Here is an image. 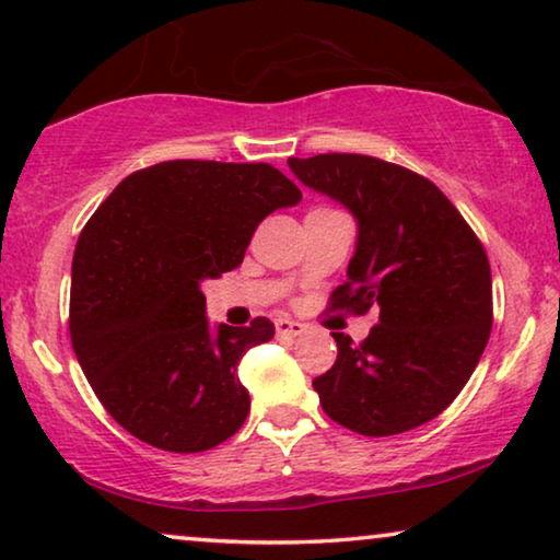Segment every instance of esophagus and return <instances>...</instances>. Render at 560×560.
I'll list each match as a JSON object with an SVG mask.
<instances>
[{"label":"esophagus","instance_id":"1","mask_svg":"<svg viewBox=\"0 0 560 560\" xmlns=\"http://www.w3.org/2000/svg\"><path fill=\"white\" fill-rule=\"evenodd\" d=\"M306 327L302 322H294V319H287V316H281L277 319V334L279 337H299V334H304Z\"/></svg>","mask_w":560,"mask_h":560}]
</instances>
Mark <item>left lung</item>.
Segmentation results:
<instances>
[{
	"mask_svg": "<svg viewBox=\"0 0 560 560\" xmlns=\"http://www.w3.org/2000/svg\"><path fill=\"white\" fill-rule=\"evenodd\" d=\"M289 168L357 221L347 283L331 306L380 322L362 345L345 334L312 385L334 422L366 438L415 430L460 395L493 327L486 248L435 183L372 155L289 158Z\"/></svg>",
	"mask_w": 560,
	"mask_h": 560,
	"instance_id": "obj_1",
	"label": "left lung"
}]
</instances>
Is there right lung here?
Here are the masks:
<instances>
[{
  "label": "right lung",
  "mask_w": 560,
  "mask_h": 560,
  "mask_svg": "<svg viewBox=\"0 0 560 560\" xmlns=\"http://www.w3.org/2000/svg\"><path fill=\"white\" fill-rule=\"evenodd\" d=\"M302 190L269 163L168 161L128 175L82 229L70 337L115 422L168 453H203L244 424L248 347L273 337L206 319L200 283L236 269L258 223Z\"/></svg>",
  "instance_id": "obj_1"
}]
</instances>
